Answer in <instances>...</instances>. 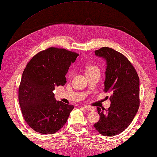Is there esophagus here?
Returning <instances> with one entry per match:
<instances>
[{
	"instance_id": "34e87169",
	"label": "esophagus",
	"mask_w": 157,
	"mask_h": 157,
	"mask_svg": "<svg viewBox=\"0 0 157 157\" xmlns=\"http://www.w3.org/2000/svg\"><path fill=\"white\" fill-rule=\"evenodd\" d=\"M83 108L85 109H86L87 111H93L95 110L94 107H90V106H84Z\"/></svg>"
}]
</instances>
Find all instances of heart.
<instances>
[{
  "mask_svg": "<svg viewBox=\"0 0 157 157\" xmlns=\"http://www.w3.org/2000/svg\"><path fill=\"white\" fill-rule=\"evenodd\" d=\"M95 71H99V69L98 67L94 65H89L86 67V75H88L91 73H94Z\"/></svg>",
  "mask_w": 157,
  "mask_h": 157,
  "instance_id": "b5f03b06",
  "label": "heart"
}]
</instances>
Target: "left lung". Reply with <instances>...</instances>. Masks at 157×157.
Listing matches in <instances>:
<instances>
[{
    "label": "left lung",
    "mask_w": 157,
    "mask_h": 157,
    "mask_svg": "<svg viewBox=\"0 0 157 157\" xmlns=\"http://www.w3.org/2000/svg\"><path fill=\"white\" fill-rule=\"evenodd\" d=\"M95 55L106 62L104 91L111 94L107 110L98 108L99 121L94 127L104 136H114L131 124L139 107V78L128 59L111 48L103 47Z\"/></svg>",
    "instance_id": "obj_1"
}]
</instances>
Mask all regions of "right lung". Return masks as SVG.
<instances>
[{
	"label": "right lung",
	"mask_w": 157,
	"mask_h": 157,
	"mask_svg": "<svg viewBox=\"0 0 157 157\" xmlns=\"http://www.w3.org/2000/svg\"><path fill=\"white\" fill-rule=\"evenodd\" d=\"M78 56L73 52L50 48L35 55L24 70L19 103L25 121L39 133L53 134L59 131L74 108L56 101L53 91L65 85V75Z\"/></svg>",
	"instance_id": "add662e5"
}]
</instances>
